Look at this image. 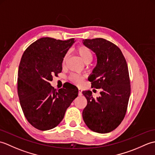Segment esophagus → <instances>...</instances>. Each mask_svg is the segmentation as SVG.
Instances as JSON below:
<instances>
[{
    "label": "esophagus",
    "mask_w": 155,
    "mask_h": 155,
    "mask_svg": "<svg viewBox=\"0 0 155 155\" xmlns=\"http://www.w3.org/2000/svg\"><path fill=\"white\" fill-rule=\"evenodd\" d=\"M82 91H82L81 88H78V95H80V96H81V95L83 94H82Z\"/></svg>",
    "instance_id": "1"
}]
</instances>
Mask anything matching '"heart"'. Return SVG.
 Returning a JSON list of instances; mask_svg holds the SVG:
<instances>
[{
  "label": "heart",
  "instance_id": "1",
  "mask_svg": "<svg viewBox=\"0 0 155 155\" xmlns=\"http://www.w3.org/2000/svg\"><path fill=\"white\" fill-rule=\"evenodd\" d=\"M76 51H77L78 55L80 56L81 59L83 61L84 63H88V62L90 63L91 61L93 60V54H92V52L91 51L89 48L85 47V46H78V47H77V48H76ZM68 53L64 55V57L63 58V61H62L63 64L65 63V62L68 58ZM70 79L72 83H74V84L77 85H81L83 84V77H82V76L77 74H72L70 77Z\"/></svg>",
  "mask_w": 155,
  "mask_h": 155
}]
</instances>
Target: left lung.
Returning a JSON list of instances; mask_svg holds the SVG:
<instances>
[{
	"label": "left lung",
	"mask_w": 155,
	"mask_h": 155,
	"mask_svg": "<svg viewBox=\"0 0 155 155\" xmlns=\"http://www.w3.org/2000/svg\"><path fill=\"white\" fill-rule=\"evenodd\" d=\"M83 43L97 56V62L88 81L92 87L102 88L94 98L90 91H83L87 105L83 111L87 126L98 133L114 130L127 113L130 94L129 74L126 60L120 48L104 38L85 39Z\"/></svg>",
	"instance_id": "1"
}]
</instances>
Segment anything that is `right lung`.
Returning a JSON list of instances; mask_svg holds the SVG:
<instances>
[{"label":"right lung","instance_id":"add662e5","mask_svg":"<svg viewBox=\"0 0 155 155\" xmlns=\"http://www.w3.org/2000/svg\"><path fill=\"white\" fill-rule=\"evenodd\" d=\"M75 42L50 37L38 39L26 49L18 67V95L25 116L32 127L41 130L56 127L78 96V90L54 89L50 81L62 71L64 55Z\"/></svg>","mask_w":155,"mask_h":155}]
</instances>
